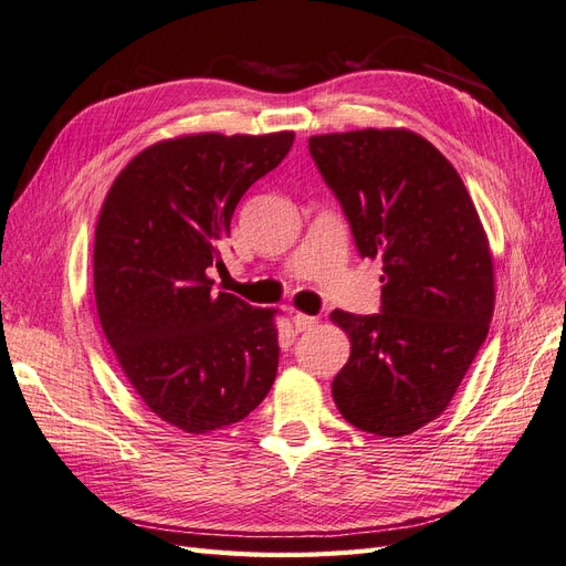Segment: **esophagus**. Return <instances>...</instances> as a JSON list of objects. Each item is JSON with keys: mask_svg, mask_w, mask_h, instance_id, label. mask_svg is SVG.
Instances as JSON below:
<instances>
[{"mask_svg": "<svg viewBox=\"0 0 566 566\" xmlns=\"http://www.w3.org/2000/svg\"><path fill=\"white\" fill-rule=\"evenodd\" d=\"M318 323V318L316 316H310V314H295L293 316V328L297 331V333H304V331H310V328H314V325Z\"/></svg>", "mask_w": 566, "mask_h": 566, "instance_id": "34e87169", "label": "esophagus"}]
</instances>
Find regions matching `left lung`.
I'll return each mask as SVG.
<instances>
[{
  "instance_id": "1",
  "label": "left lung",
  "mask_w": 566,
  "mask_h": 566,
  "mask_svg": "<svg viewBox=\"0 0 566 566\" xmlns=\"http://www.w3.org/2000/svg\"><path fill=\"white\" fill-rule=\"evenodd\" d=\"M310 150L385 283L380 314H331L352 345L335 406L364 432L413 434L447 410L489 335V235L455 167L416 132L316 134Z\"/></svg>"
}]
</instances>
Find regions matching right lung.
Listing matches in <instances>:
<instances>
[{"mask_svg":"<svg viewBox=\"0 0 566 566\" xmlns=\"http://www.w3.org/2000/svg\"><path fill=\"white\" fill-rule=\"evenodd\" d=\"M295 132L181 134L134 156L111 184L94 233V297L139 399L186 434L241 422L279 368V310L214 293L221 243L248 188Z\"/></svg>","mask_w":566,"mask_h":566,"instance_id":"obj_1","label":"right lung"}]
</instances>
